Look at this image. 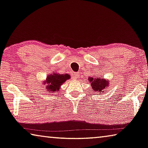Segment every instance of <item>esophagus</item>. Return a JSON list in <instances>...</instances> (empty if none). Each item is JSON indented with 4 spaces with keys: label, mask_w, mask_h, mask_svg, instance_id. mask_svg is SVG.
I'll use <instances>...</instances> for the list:
<instances>
[{
    "label": "esophagus",
    "mask_w": 148,
    "mask_h": 148,
    "mask_svg": "<svg viewBox=\"0 0 148 148\" xmlns=\"http://www.w3.org/2000/svg\"><path fill=\"white\" fill-rule=\"evenodd\" d=\"M79 75V74L78 72H74V73H73V74H72V78H73L74 79L78 78Z\"/></svg>",
    "instance_id": "obj_1"
}]
</instances>
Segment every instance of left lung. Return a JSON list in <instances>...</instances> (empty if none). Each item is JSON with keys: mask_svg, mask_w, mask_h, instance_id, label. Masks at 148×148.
<instances>
[{"mask_svg": "<svg viewBox=\"0 0 148 148\" xmlns=\"http://www.w3.org/2000/svg\"><path fill=\"white\" fill-rule=\"evenodd\" d=\"M88 81L91 84L93 91L100 93L103 92L105 89H107V87L109 86V80L102 78V77H98V78L89 77Z\"/></svg>", "mask_w": 148, "mask_h": 148, "instance_id": "left-lung-1", "label": "left lung"}]
</instances>
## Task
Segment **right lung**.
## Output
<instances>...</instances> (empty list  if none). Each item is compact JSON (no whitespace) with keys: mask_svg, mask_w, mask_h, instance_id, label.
<instances>
[{"mask_svg":"<svg viewBox=\"0 0 148 148\" xmlns=\"http://www.w3.org/2000/svg\"><path fill=\"white\" fill-rule=\"evenodd\" d=\"M70 78L69 74H60L59 73H55L52 72V74L48 75L45 80L43 82V85H46L45 88L49 93H54L59 91L60 90V86L64 84L66 81Z\"/></svg>","mask_w":148,"mask_h":148,"instance_id":"1","label":"right lung"}]
</instances>
